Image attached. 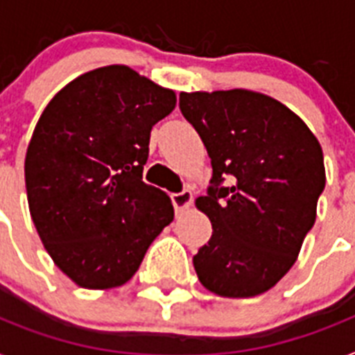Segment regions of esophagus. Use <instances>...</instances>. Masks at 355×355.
<instances>
[{"instance_id": "esophagus-1", "label": "esophagus", "mask_w": 355, "mask_h": 355, "mask_svg": "<svg viewBox=\"0 0 355 355\" xmlns=\"http://www.w3.org/2000/svg\"><path fill=\"white\" fill-rule=\"evenodd\" d=\"M171 202L175 206V211H182V209L191 206L193 193L189 189H184L180 193H171Z\"/></svg>"}]
</instances>
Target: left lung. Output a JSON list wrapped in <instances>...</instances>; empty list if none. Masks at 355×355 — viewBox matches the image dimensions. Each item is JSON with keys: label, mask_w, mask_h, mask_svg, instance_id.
<instances>
[{"label": "left lung", "mask_w": 355, "mask_h": 355, "mask_svg": "<svg viewBox=\"0 0 355 355\" xmlns=\"http://www.w3.org/2000/svg\"><path fill=\"white\" fill-rule=\"evenodd\" d=\"M178 105L213 168L207 195L195 202L213 226L193 257L198 281L223 297L268 292L315 223L327 182L321 144L286 105L246 89L180 93Z\"/></svg>", "instance_id": "1"}]
</instances>
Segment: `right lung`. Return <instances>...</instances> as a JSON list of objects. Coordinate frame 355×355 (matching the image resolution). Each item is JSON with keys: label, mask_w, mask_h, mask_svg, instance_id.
I'll list each match as a JSON object with an SVG mask.
<instances>
[{"label": "right lung", "mask_w": 355, "mask_h": 355, "mask_svg": "<svg viewBox=\"0 0 355 355\" xmlns=\"http://www.w3.org/2000/svg\"><path fill=\"white\" fill-rule=\"evenodd\" d=\"M177 96L125 65L78 76L49 102L25 157L31 217L54 264L89 290L122 286L175 217L142 180L153 125Z\"/></svg>", "instance_id": "right-lung-1"}]
</instances>
